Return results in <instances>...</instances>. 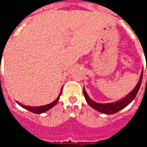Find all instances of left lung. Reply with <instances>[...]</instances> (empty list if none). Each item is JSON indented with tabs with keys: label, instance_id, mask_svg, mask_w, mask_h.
<instances>
[{
	"label": "left lung",
	"instance_id": "obj_1",
	"mask_svg": "<svg viewBox=\"0 0 147 147\" xmlns=\"http://www.w3.org/2000/svg\"><path fill=\"white\" fill-rule=\"evenodd\" d=\"M146 69H147V64H146ZM142 73L143 71H142V74H141V76H140V79H139V81L137 86H136V88L133 90L127 96H126L124 98H123L122 100H120L119 102H114V103H109V104H100V103H97V102H93L91 99L90 98L87 94L86 93V90H83V94H84V97L86 98V101L87 102V103L89 104L93 109H94L96 110L101 112L102 113L105 114H114L119 112L120 110H121L122 109L125 108L127 105H129L131 102H132L133 99L136 98L137 93L139 91V87L141 86V83H142ZM147 82V79H146Z\"/></svg>",
	"mask_w": 147,
	"mask_h": 147
}]
</instances>
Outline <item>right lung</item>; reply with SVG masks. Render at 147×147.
<instances>
[{"mask_svg":"<svg viewBox=\"0 0 147 147\" xmlns=\"http://www.w3.org/2000/svg\"><path fill=\"white\" fill-rule=\"evenodd\" d=\"M1 80V79H0ZM61 93H62V90H61V93H60V94L58 96V98L56 100H55L54 102H52L50 104H49V105H43V106H38V107H31V106H27V105H24L20 104V103H19V105H20L22 107H24L27 110L30 111V112H32L34 113H37V114H40V113H44L45 111L49 110V109H51L52 107H53L57 102L59 101V98H60V96L61 95Z\"/></svg>","mask_w":147,"mask_h":147,"instance_id":"right-lung-1","label":"right lung"}]
</instances>
